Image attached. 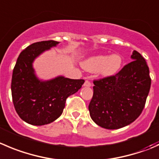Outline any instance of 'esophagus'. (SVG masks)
Listing matches in <instances>:
<instances>
[{"label": "esophagus", "mask_w": 159, "mask_h": 159, "mask_svg": "<svg viewBox=\"0 0 159 159\" xmlns=\"http://www.w3.org/2000/svg\"><path fill=\"white\" fill-rule=\"evenodd\" d=\"M84 87H91L92 86V83L89 81H85L84 83Z\"/></svg>", "instance_id": "1"}]
</instances>
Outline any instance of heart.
<instances>
[{"label":"heart","mask_w":159,"mask_h":159,"mask_svg":"<svg viewBox=\"0 0 159 159\" xmlns=\"http://www.w3.org/2000/svg\"><path fill=\"white\" fill-rule=\"evenodd\" d=\"M123 57L120 53L96 55L89 57L82 64L83 67L90 72H98L103 77L116 75L123 65Z\"/></svg>","instance_id":"b5f03b06"}]
</instances>
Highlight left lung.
I'll return each mask as SVG.
<instances>
[{
    "label": "left lung",
    "instance_id": "8db88e82",
    "mask_svg": "<svg viewBox=\"0 0 159 159\" xmlns=\"http://www.w3.org/2000/svg\"><path fill=\"white\" fill-rule=\"evenodd\" d=\"M133 61L114 76L94 81L89 106L92 120L101 127L116 130L129 125L141 115L151 88L149 68L136 50Z\"/></svg>",
    "mask_w": 159,
    "mask_h": 159
}]
</instances>
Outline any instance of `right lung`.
<instances>
[{"mask_svg": "<svg viewBox=\"0 0 159 159\" xmlns=\"http://www.w3.org/2000/svg\"><path fill=\"white\" fill-rule=\"evenodd\" d=\"M59 42L42 41L31 44L17 60L11 79L14 106L20 118L35 126L56 120L62 114L66 99L81 88L83 79H70L57 76L43 81L36 76L33 62L37 57Z\"/></svg>", "mask_w": 159, "mask_h": 159, "instance_id": "right-lung-1", "label": "right lung"}]
</instances>
